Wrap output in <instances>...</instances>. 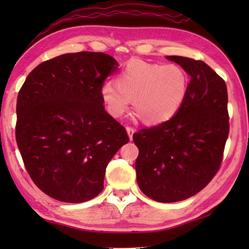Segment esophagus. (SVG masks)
<instances>
[{
  "label": "esophagus",
  "mask_w": 249,
  "mask_h": 249,
  "mask_svg": "<svg viewBox=\"0 0 249 249\" xmlns=\"http://www.w3.org/2000/svg\"><path fill=\"white\" fill-rule=\"evenodd\" d=\"M126 130H127V134H128V136H129V140L132 141V140H133V135H134V133H135L134 127H132V126H127V127H126Z\"/></svg>",
  "instance_id": "obj_1"
}]
</instances>
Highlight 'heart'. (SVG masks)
Segmentation results:
<instances>
[{
	"label": "heart",
	"instance_id": "b5f03b06",
	"mask_svg": "<svg viewBox=\"0 0 249 249\" xmlns=\"http://www.w3.org/2000/svg\"><path fill=\"white\" fill-rule=\"evenodd\" d=\"M115 84L105 83L101 96L114 117L123 116L134 100L135 111L142 121L157 124L171 119L182 104L188 77L181 67L157 65L133 59L117 74Z\"/></svg>",
	"mask_w": 249,
	"mask_h": 249
}]
</instances>
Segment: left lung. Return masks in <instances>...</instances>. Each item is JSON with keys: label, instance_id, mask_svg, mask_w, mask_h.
Wrapping results in <instances>:
<instances>
[{"label": "left lung", "instance_id": "8db88e82", "mask_svg": "<svg viewBox=\"0 0 249 249\" xmlns=\"http://www.w3.org/2000/svg\"><path fill=\"white\" fill-rule=\"evenodd\" d=\"M190 75L182 104L169 121L140 129L137 183L150 199L171 203L196 195L220 169L230 132L225 81L201 60L167 56Z\"/></svg>", "mask_w": 249, "mask_h": 249}]
</instances>
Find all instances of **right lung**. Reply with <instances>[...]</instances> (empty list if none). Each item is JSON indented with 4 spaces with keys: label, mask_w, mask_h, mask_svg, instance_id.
Listing matches in <instances>:
<instances>
[{
    "label": "right lung",
    "mask_w": 249,
    "mask_h": 249,
    "mask_svg": "<svg viewBox=\"0 0 249 249\" xmlns=\"http://www.w3.org/2000/svg\"><path fill=\"white\" fill-rule=\"evenodd\" d=\"M117 66L103 53H65L41 62L20 88L16 142L34 183L53 199L95 197L109 160L129 141L101 96Z\"/></svg>",
    "instance_id": "add662e5"
}]
</instances>
